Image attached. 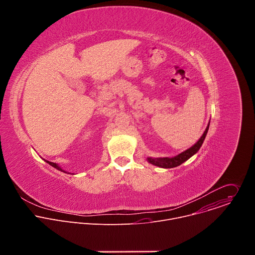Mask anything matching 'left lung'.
Masks as SVG:
<instances>
[{"instance_id": "1", "label": "left lung", "mask_w": 255, "mask_h": 255, "mask_svg": "<svg viewBox=\"0 0 255 255\" xmlns=\"http://www.w3.org/2000/svg\"><path fill=\"white\" fill-rule=\"evenodd\" d=\"M209 126H210V122L205 130V132L203 133V135L201 136V138L198 140L197 143H195L192 147H190L189 149L185 150L184 152L179 153L176 156L173 157H157V158H152V157H148L147 161L153 165L159 166V167H163V168H172L175 166L180 165L181 163H184L185 161H187L189 158H191L194 154H196L199 149L201 148L202 144L206 138V135L208 133L209 130Z\"/></svg>"}]
</instances>
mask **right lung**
<instances>
[{
  "instance_id": "add662e5",
  "label": "right lung",
  "mask_w": 255,
  "mask_h": 255,
  "mask_svg": "<svg viewBox=\"0 0 255 255\" xmlns=\"http://www.w3.org/2000/svg\"><path fill=\"white\" fill-rule=\"evenodd\" d=\"M44 160H45V159H44ZM45 161H46L48 164H50L51 166L55 167L56 169H58V170H60V171H63V172H66V171H65V170H63V169H62L58 164H56V163H54V162H51V161H48V160H45Z\"/></svg>"
}]
</instances>
